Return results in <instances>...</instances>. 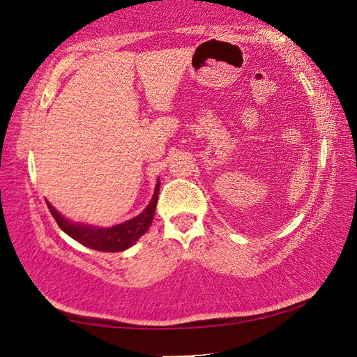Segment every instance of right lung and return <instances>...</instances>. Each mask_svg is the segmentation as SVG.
I'll return each mask as SVG.
<instances>
[{"mask_svg": "<svg viewBox=\"0 0 357 357\" xmlns=\"http://www.w3.org/2000/svg\"><path fill=\"white\" fill-rule=\"evenodd\" d=\"M159 189L160 181L157 179L153 198H151L148 206L144 208L140 214L135 215L134 219L107 228L88 225V223L82 222H72L69 219H66L61 213H58V211L52 206V203L47 202V206L50 209L53 219L56 220L59 228H61L66 234H69L72 239H75L77 243L99 252H123L134 245L149 229L151 222L154 219L157 198H159Z\"/></svg>", "mask_w": 357, "mask_h": 357, "instance_id": "obj_1", "label": "right lung"}]
</instances>
